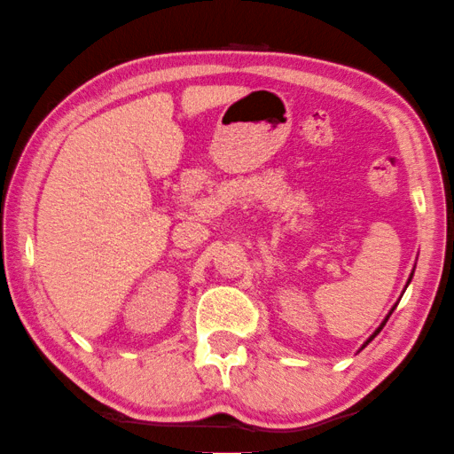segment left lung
Masks as SVG:
<instances>
[{"instance_id":"1","label":"left lung","mask_w":454,"mask_h":454,"mask_svg":"<svg viewBox=\"0 0 454 454\" xmlns=\"http://www.w3.org/2000/svg\"><path fill=\"white\" fill-rule=\"evenodd\" d=\"M390 314H392V311H390ZM390 314H388V317H390ZM388 317H386V319H384V324H386V322H388ZM384 324H382V325H380V328H378V330H376V332H374V336H376V333H378V332H380V330H382V328H384ZM374 336H372V338H370V340H368V341H372V340H374ZM368 341H366V344H368ZM366 344H364V346H366Z\"/></svg>"}]
</instances>
